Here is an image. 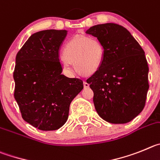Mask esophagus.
<instances>
[{"mask_svg": "<svg viewBox=\"0 0 160 160\" xmlns=\"http://www.w3.org/2000/svg\"><path fill=\"white\" fill-rule=\"evenodd\" d=\"M83 87L85 88H89V83H87L86 81H83Z\"/></svg>", "mask_w": 160, "mask_h": 160, "instance_id": "obj_1", "label": "esophagus"}]
</instances>
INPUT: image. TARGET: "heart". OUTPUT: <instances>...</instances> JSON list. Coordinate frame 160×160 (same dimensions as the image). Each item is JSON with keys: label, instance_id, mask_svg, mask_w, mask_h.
<instances>
[{"label": "heart", "instance_id": "heart-1", "mask_svg": "<svg viewBox=\"0 0 160 160\" xmlns=\"http://www.w3.org/2000/svg\"><path fill=\"white\" fill-rule=\"evenodd\" d=\"M63 56L62 64L67 71H71V64H75L79 72L89 76L101 66L103 47L97 39L77 36L66 43Z\"/></svg>", "mask_w": 160, "mask_h": 160}]
</instances>
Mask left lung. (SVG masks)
<instances>
[{
  "label": "left lung",
  "instance_id": "1",
  "mask_svg": "<svg viewBox=\"0 0 160 160\" xmlns=\"http://www.w3.org/2000/svg\"><path fill=\"white\" fill-rule=\"evenodd\" d=\"M86 33L103 47L101 66L87 80L95 108L108 123H128L143 111L149 88L144 51L128 30L114 23L95 25Z\"/></svg>",
  "mask_w": 160,
  "mask_h": 160
}]
</instances>
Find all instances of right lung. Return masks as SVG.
<instances>
[{
  "mask_svg": "<svg viewBox=\"0 0 160 160\" xmlns=\"http://www.w3.org/2000/svg\"><path fill=\"white\" fill-rule=\"evenodd\" d=\"M68 31L35 32L16 57L14 98L24 121L42 131L57 130L67 121L70 103L83 81L62 74L59 52Z\"/></svg>",
  "mask_w": 160,
  "mask_h": 160,
  "instance_id": "right-lung-1",
  "label": "right lung"
}]
</instances>
